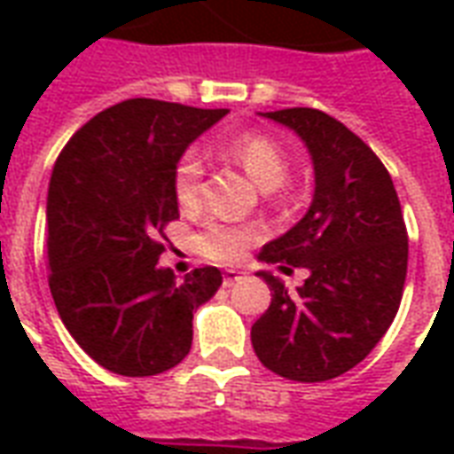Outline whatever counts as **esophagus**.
Here are the masks:
<instances>
[{
	"mask_svg": "<svg viewBox=\"0 0 454 454\" xmlns=\"http://www.w3.org/2000/svg\"><path fill=\"white\" fill-rule=\"evenodd\" d=\"M243 279V272L240 270H226L223 272V286H233L236 282H240Z\"/></svg>",
	"mask_w": 454,
	"mask_h": 454,
	"instance_id": "1",
	"label": "esophagus"
}]
</instances>
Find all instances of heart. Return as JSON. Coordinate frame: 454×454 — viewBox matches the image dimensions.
I'll return each mask as SVG.
<instances>
[{
  "mask_svg": "<svg viewBox=\"0 0 454 454\" xmlns=\"http://www.w3.org/2000/svg\"><path fill=\"white\" fill-rule=\"evenodd\" d=\"M221 150L226 158L246 169L247 177L265 192L282 187L289 177V155L282 148V143L272 136L246 133V136L228 140ZM201 177H204V162L197 150L182 153L172 172V192L184 211H194L201 204ZM257 236L260 231L253 226H231V223L214 221L194 236V250L207 260L233 265L243 260L246 250L253 240H257Z\"/></svg>",
  "mask_w": 454,
  "mask_h": 454,
  "instance_id": "b5f03b06",
  "label": "heart"
}]
</instances>
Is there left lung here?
I'll use <instances>...</instances> for the list:
<instances>
[{"label":"left lung","mask_w":454,"mask_h":454,"mask_svg":"<svg viewBox=\"0 0 454 454\" xmlns=\"http://www.w3.org/2000/svg\"><path fill=\"white\" fill-rule=\"evenodd\" d=\"M262 116L304 140L316 187L304 218L257 255L306 267L309 277L289 294L277 277L257 272L272 301L250 340L279 377L333 380L370 355L399 311L409 267L399 197L370 145L333 116L306 106Z\"/></svg>","instance_id":"8db88e82"}]
</instances>
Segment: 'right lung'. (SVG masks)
<instances>
[{"label": "right lung", "instance_id": "add662e5", "mask_svg": "<svg viewBox=\"0 0 454 454\" xmlns=\"http://www.w3.org/2000/svg\"><path fill=\"white\" fill-rule=\"evenodd\" d=\"M228 109L126 99L67 140L48 184L51 294L77 345L104 370L150 377L192 348V318L223 282L216 267L184 279L160 265L179 218L172 172Z\"/></svg>", "mask_w": 454, "mask_h": 454}]
</instances>
